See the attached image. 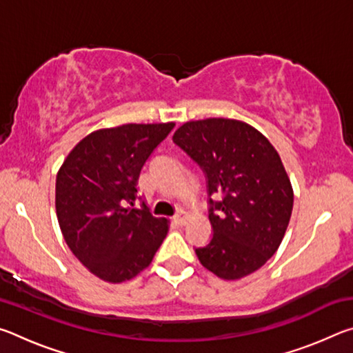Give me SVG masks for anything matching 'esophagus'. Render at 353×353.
<instances>
[{
  "label": "esophagus",
  "mask_w": 353,
  "mask_h": 353,
  "mask_svg": "<svg viewBox=\"0 0 353 353\" xmlns=\"http://www.w3.org/2000/svg\"><path fill=\"white\" fill-rule=\"evenodd\" d=\"M172 221H174L177 225H183L185 221H187V216H185L183 212H181V213H177L174 218H172Z\"/></svg>",
  "instance_id": "esophagus-1"
}]
</instances>
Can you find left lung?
Masks as SVG:
<instances>
[{
  "label": "left lung",
  "instance_id": "obj_1",
  "mask_svg": "<svg viewBox=\"0 0 353 353\" xmlns=\"http://www.w3.org/2000/svg\"><path fill=\"white\" fill-rule=\"evenodd\" d=\"M172 141L205 174L213 235L194 249L199 261L224 280L249 276L276 254L291 218L294 196L277 151L252 126L227 118L185 123Z\"/></svg>",
  "mask_w": 353,
  "mask_h": 353
}]
</instances>
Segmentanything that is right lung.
Returning a JSON list of instances; mask_svg holds the SVG:
<instances>
[{
    "mask_svg": "<svg viewBox=\"0 0 353 353\" xmlns=\"http://www.w3.org/2000/svg\"><path fill=\"white\" fill-rule=\"evenodd\" d=\"M172 128L174 123L97 130L77 143L57 172L56 212L65 241L105 282L135 277L168 234V221L134 204L143 165Z\"/></svg>",
    "mask_w": 353,
    "mask_h": 353,
    "instance_id": "obj_1",
    "label": "right lung"
}]
</instances>
